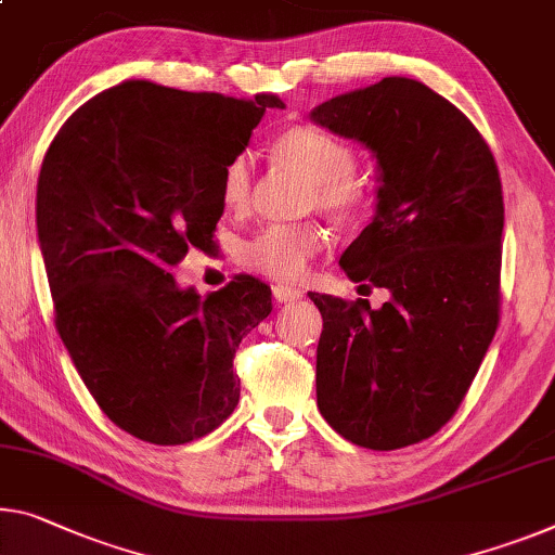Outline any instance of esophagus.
I'll list each match as a JSON object with an SVG mask.
<instances>
[{
	"label": "esophagus",
	"mask_w": 555,
	"mask_h": 555,
	"mask_svg": "<svg viewBox=\"0 0 555 555\" xmlns=\"http://www.w3.org/2000/svg\"><path fill=\"white\" fill-rule=\"evenodd\" d=\"M272 297H275L280 305L295 302V300H300V297H302V289L295 287V285H287V283H278V285H272Z\"/></svg>",
	"instance_id": "esophagus-1"
}]
</instances>
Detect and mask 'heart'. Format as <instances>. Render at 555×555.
<instances>
[{"label":"heart","instance_id":"obj_1","mask_svg":"<svg viewBox=\"0 0 555 555\" xmlns=\"http://www.w3.org/2000/svg\"><path fill=\"white\" fill-rule=\"evenodd\" d=\"M283 164L302 168L314 181L312 206L347 216L360 210L370 189L357 178V149L318 126H289L272 143ZM255 181V158L250 151H237L220 176V198L228 208L241 210L250 203ZM325 230L314 223H275L260 230L243 245L241 258L262 275L295 283L300 280L318 253L325 248Z\"/></svg>","mask_w":555,"mask_h":555}]
</instances>
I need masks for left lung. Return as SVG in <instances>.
<instances>
[{
	"instance_id": "obj_1",
	"label": "left lung",
	"mask_w": 555,
	"mask_h": 555,
	"mask_svg": "<svg viewBox=\"0 0 555 555\" xmlns=\"http://www.w3.org/2000/svg\"><path fill=\"white\" fill-rule=\"evenodd\" d=\"M310 118L377 158L372 223L339 266L389 289L379 310L310 293L322 314L318 406L352 444L402 449L454 416L496 335L499 168L462 111L406 76L330 99Z\"/></svg>"
}]
</instances>
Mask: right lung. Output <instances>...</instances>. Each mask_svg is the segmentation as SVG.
Listing matches in <instances>:
<instances>
[{
  "label": "right lung",
  "mask_w": 555,
  "mask_h": 555,
  "mask_svg": "<svg viewBox=\"0 0 555 555\" xmlns=\"http://www.w3.org/2000/svg\"><path fill=\"white\" fill-rule=\"evenodd\" d=\"M272 93L233 99L131 79L96 93L51 141L37 230L54 320L111 422L151 444H189L241 399L235 349L272 310L250 275L203 297L173 266L210 248L220 176Z\"/></svg>",
  "instance_id": "1"
}]
</instances>
